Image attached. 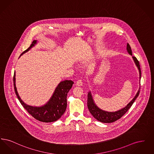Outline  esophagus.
I'll return each instance as SVG.
<instances>
[{
    "label": "esophagus",
    "instance_id": "1",
    "mask_svg": "<svg viewBox=\"0 0 154 154\" xmlns=\"http://www.w3.org/2000/svg\"><path fill=\"white\" fill-rule=\"evenodd\" d=\"M82 84H83V82H82V81L81 80H79L76 82V85H77V86L81 87V86L82 85Z\"/></svg>",
    "mask_w": 154,
    "mask_h": 154
}]
</instances>
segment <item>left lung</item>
Masks as SVG:
<instances>
[{"mask_svg":"<svg viewBox=\"0 0 154 154\" xmlns=\"http://www.w3.org/2000/svg\"><path fill=\"white\" fill-rule=\"evenodd\" d=\"M126 50L127 51L132 57V58L134 60V62L137 66L139 71V79L140 80L141 79V69H140V66L139 62L137 58L133 56H132V52L131 46L129 44H127V47H126ZM140 88L136 94V95L133 97V99L124 108L121 109V110H118L117 111L114 112H109L106 111L104 110L100 109L99 107H98L95 103L93 97L92 96V94L91 91H89L88 94V100H87V106H88V109L91 114L93 116V117L97 119V121L103 122V123H111L114 122L116 121L119 119V118L122 117L129 110L133 103L134 102L136 98L138 97L139 95Z\"/></svg>","mask_w":154,"mask_h":154,"instance_id":"left-lung-1","label":"left lung"}]
</instances>
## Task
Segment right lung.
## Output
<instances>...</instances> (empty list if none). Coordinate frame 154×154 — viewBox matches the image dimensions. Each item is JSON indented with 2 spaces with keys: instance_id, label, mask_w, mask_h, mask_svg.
Wrapping results in <instances>:
<instances>
[{
  "instance_id": "1",
  "label": "right lung",
  "mask_w": 154,
  "mask_h": 154,
  "mask_svg": "<svg viewBox=\"0 0 154 154\" xmlns=\"http://www.w3.org/2000/svg\"><path fill=\"white\" fill-rule=\"evenodd\" d=\"M37 43V40H33L29 47L22 52L29 51ZM14 86L15 94L22 106L36 119L43 122H52L57 121L65 112L67 107V95L74 84L72 80H64L59 83L50 100L42 106H32L22 101L18 93L15 84V72L14 74Z\"/></svg>"
}]
</instances>
